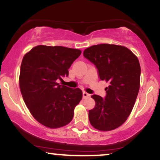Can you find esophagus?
<instances>
[{
	"instance_id": "esophagus-1",
	"label": "esophagus",
	"mask_w": 160,
	"mask_h": 160,
	"mask_svg": "<svg viewBox=\"0 0 160 160\" xmlns=\"http://www.w3.org/2000/svg\"><path fill=\"white\" fill-rule=\"evenodd\" d=\"M90 97V95L89 94V93H87L86 92H82V98H88Z\"/></svg>"
}]
</instances>
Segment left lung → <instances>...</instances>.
I'll use <instances>...</instances> for the list:
<instances>
[{
  "label": "left lung",
  "mask_w": 160,
  "mask_h": 160,
  "mask_svg": "<svg viewBox=\"0 0 160 160\" xmlns=\"http://www.w3.org/2000/svg\"><path fill=\"white\" fill-rule=\"evenodd\" d=\"M83 56L95 65L99 78L109 83L105 98L92 95L95 106L89 111V122L100 131L115 129L127 120L138 94V59L126 47L108 43L92 46L83 51Z\"/></svg>",
  "instance_id": "left-lung-1"
}]
</instances>
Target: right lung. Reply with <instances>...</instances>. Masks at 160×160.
<instances>
[{
  "label": "right lung",
  "instance_id": "obj_1",
  "mask_svg": "<svg viewBox=\"0 0 160 160\" xmlns=\"http://www.w3.org/2000/svg\"><path fill=\"white\" fill-rule=\"evenodd\" d=\"M80 54V49L39 45L24 56L20 91L30 113L40 124L56 128L72 120L82 91L59 85L57 81L68 76L69 68Z\"/></svg>",
  "mask_w": 160,
  "mask_h": 160
}]
</instances>
